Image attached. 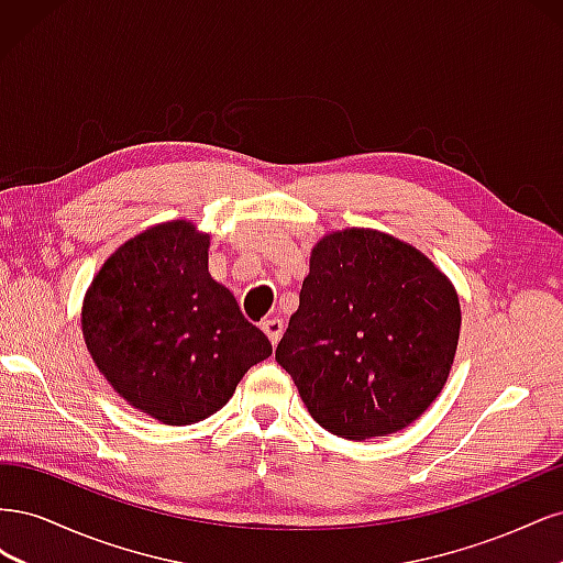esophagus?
<instances>
[{"mask_svg": "<svg viewBox=\"0 0 563 563\" xmlns=\"http://www.w3.org/2000/svg\"><path fill=\"white\" fill-rule=\"evenodd\" d=\"M263 331L267 333L269 343H272V345H277V343H279V338H282V333H284V321H282L279 317H269V319H265V321H263Z\"/></svg>", "mask_w": 563, "mask_h": 563, "instance_id": "34e87169", "label": "esophagus"}]
</instances>
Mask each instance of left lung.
Returning a JSON list of instances; mask_svg holds the SVG:
<instances>
[{"instance_id": "left-lung-1", "label": "left lung", "mask_w": 563, "mask_h": 563, "mask_svg": "<svg viewBox=\"0 0 563 563\" xmlns=\"http://www.w3.org/2000/svg\"><path fill=\"white\" fill-rule=\"evenodd\" d=\"M457 335L460 302L444 272L397 236L350 228L312 249L275 356L323 430L364 441L428 411Z\"/></svg>"}]
</instances>
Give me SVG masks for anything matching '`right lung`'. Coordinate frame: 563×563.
I'll list each match as a JSON object with an SVG mask.
<instances>
[{
  "label": "right lung",
  "mask_w": 563,
  "mask_h": 563,
  "mask_svg": "<svg viewBox=\"0 0 563 563\" xmlns=\"http://www.w3.org/2000/svg\"><path fill=\"white\" fill-rule=\"evenodd\" d=\"M81 333L117 395L164 424L213 416L272 354L209 275V234L187 220L150 228L110 255L84 298Z\"/></svg>",
  "instance_id": "obj_1"
}]
</instances>
